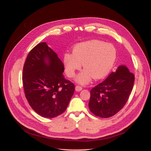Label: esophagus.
<instances>
[{"label":"esophagus","instance_id":"obj_1","mask_svg":"<svg viewBox=\"0 0 151 151\" xmlns=\"http://www.w3.org/2000/svg\"><path fill=\"white\" fill-rule=\"evenodd\" d=\"M75 90L76 91H78V92H80L82 90V87L80 86H76L75 87Z\"/></svg>","mask_w":151,"mask_h":151}]
</instances>
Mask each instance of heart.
Masks as SVG:
<instances>
[{"mask_svg": "<svg viewBox=\"0 0 151 151\" xmlns=\"http://www.w3.org/2000/svg\"><path fill=\"white\" fill-rule=\"evenodd\" d=\"M117 55L115 47L111 43L93 40L74 46L72 54L66 52L63 62L66 74L70 78L83 64V70L76 81L80 84H88L92 78L99 80L106 76L114 65Z\"/></svg>", "mask_w": 151, "mask_h": 151, "instance_id": "obj_1", "label": "heart"}]
</instances>
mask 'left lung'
Here are the masks:
<instances>
[{
	"mask_svg": "<svg viewBox=\"0 0 151 151\" xmlns=\"http://www.w3.org/2000/svg\"><path fill=\"white\" fill-rule=\"evenodd\" d=\"M134 75L125 65L118 67L106 80L91 90L89 109L96 116L108 118L124 106L133 89Z\"/></svg>",
	"mask_w": 151,
	"mask_h": 151,
	"instance_id": "left-lung-1",
	"label": "left lung"
}]
</instances>
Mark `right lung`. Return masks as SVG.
Instances as JSON below:
<instances>
[{
  "label": "right lung",
  "mask_w": 151,
  "mask_h": 151,
  "mask_svg": "<svg viewBox=\"0 0 151 151\" xmlns=\"http://www.w3.org/2000/svg\"><path fill=\"white\" fill-rule=\"evenodd\" d=\"M64 65L45 42L28 54L22 72L25 96L31 108L43 117L53 118L67 109L75 91L62 73Z\"/></svg>",
  "instance_id": "obj_1"
}]
</instances>
